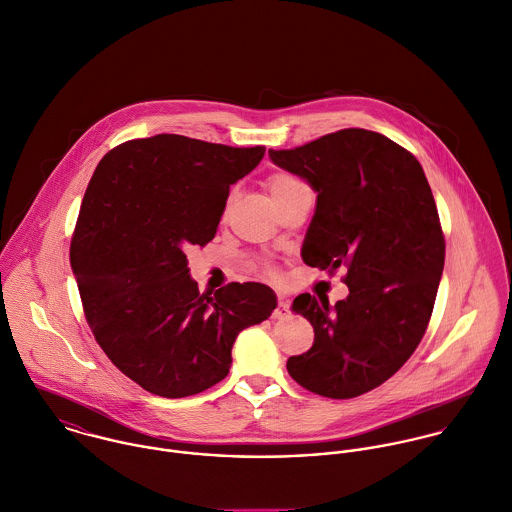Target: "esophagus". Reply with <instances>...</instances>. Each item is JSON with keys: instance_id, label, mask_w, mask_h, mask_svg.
I'll list each match as a JSON object with an SVG mask.
<instances>
[{"instance_id": "34e87169", "label": "esophagus", "mask_w": 512, "mask_h": 512, "mask_svg": "<svg viewBox=\"0 0 512 512\" xmlns=\"http://www.w3.org/2000/svg\"><path fill=\"white\" fill-rule=\"evenodd\" d=\"M289 312H291L289 310V303L285 301L283 295H279V303H277V308L273 310V318H285Z\"/></svg>"}]
</instances>
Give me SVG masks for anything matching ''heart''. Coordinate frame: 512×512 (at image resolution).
<instances>
[{"label": "heart", "instance_id": "b5f03b06", "mask_svg": "<svg viewBox=\"0 0 512 512\" xmlns=\"http://www.w3.org/2000/svg\"><path fill=\"white\" fill-rule=\"evenodd\" d=\"M305 186L299 178L291 176V174H285V172H279V174H273L267 182V188H269V194L273 198V202L289 196L291 192H295L297 188Z\"/></svg>", "mask_w": 512, "mask_h": 512}]
</instances>
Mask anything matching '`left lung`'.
I'll return each instance as SVG.
<instances>
[{
	"label": "left lung",
	"instance_id": "8db88e82",
	"mask_svg": "<svg viewBox=\"0 0 512 512\" xmlns=\"http://www.w3.org/2000/svg\"><path fill=\"white\" fill-rule=\"evenodd\" d=\"M269 156L318 194L303 261L328 273L346 265L350 291L334 307L308 293L293 301L314 344L287 370L318 396H362L408 362L435 305L445 239L431 188L413 154L364 128Z\"/></svg>",
	"mask_w": 512,
	"mask_h": 512
}]
</instances>
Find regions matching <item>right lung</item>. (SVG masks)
<instances>
[{
    "label": "right lung",
    "instance_id": "1",
    "mask_svg": "<svg viewBox=\"0 0 512 512\" xmlns=\"http://www.w3.org/2000/svg\"><path fill=\"white\" fill-rule=\"evenodd\" d=\"M265 156L156 134L99 162L71 241V267L87 322L110 362L162 398L221 382L237 334L271 316L275 293L231 283L200 293L186 251L215 237L229 188Z\"/></svg>",
    "mask_w": 512,
    "mask_h": 512
}]
</instances>
